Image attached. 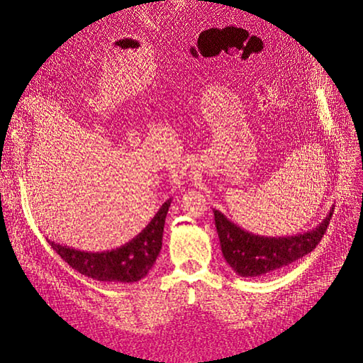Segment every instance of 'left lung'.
Returning a JSON list of instances; mask_svg holds the SVG:
<instances>
[{
    "label": "left lung",
    "instance_id": "obj_1",
    "mask_svg": "<svg viewBox=\"0 0 363 363\" xmlns=\"http://www.w3.org/2000/svg\"><path fill=\"white\" fill-rule=\"evenodd\" d=\"M333 209L317 228L292 237H259L232 223L214 209L221 252L232 270L242 277H259L273 273L311 253L329 226Z\"/></svg>",
    "mask_w": 363,
    "mask_h": 363
}]
</instances>
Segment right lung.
Returning <instances> with one entry per match:
<instances>
[{"label": "right lung", "instance_id": "1", "mask_svg": "<svg viewBox=\"0 0 363 363\" xmlns=\"http://www.w3.org/2000/svg\"><path fill=\"white\" fill-rule=\"evenodd\" d=\"M172 201L162 203L160 211L138 235L119 249L108 252H81L48 241L51 247L74 270L101 282L133 284L143 279L154 267L162 244L166 216Z\"/></svg>", "mask_w": 363, "mask_h": 363}]
</instances>
